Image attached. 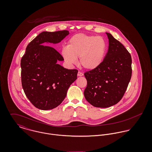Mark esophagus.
Masks as SVG:
<instances>
[{"label": "esophagus", "mask_w": 152, "mask_h": 152, "mask_svg": "<svg viewBox=\"0 0 152 152\" xmlns=\"http://www.w3.org/2000/svg\"><path fill=\"white\" fill-rule=\"evenodd\" d=\"M83 75H84V74H83V72H80V71H78V72L77 75H78V77H81V76H83Z\"/></svg>", "instance_id": "obj_1"}]
</instances>
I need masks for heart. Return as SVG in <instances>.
Instances as JSON below:
<instances>
[{
  "mask_svg": "<svg viewBox=\"0 0 152 152\" xmlns=\"http://www.w3.org/2000/svg\"><path fill=\"white\" fill-rule=\"evenodd\" d=\"M107 48L106 41L102 37L80 33L69 40L61 53L68 65L76 64L77 58L80 57V63L83 68L94 70L102 63Z\"/></svg>",
  "mask_w": 152,
  "mask_h": 152,
  "instance_id": "1",
  "label": "heart"
}]
</instances>
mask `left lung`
<instances>
[{"instance_id": "obj_1", "label": "left lung", "mask_w": 152, "mask_h": 152, "mask_svg": "<svg viewBox=\"0 0 152 152\" xmlns=\"http://www.w3.org/2000/svg\"><path fill=\"white\" fill-rule=\"evenodd\" d=\"M106 34L108 51L102 63L96 69L84 73L87 81L84 96L97 108H108L119 102L132 76L130 53L111 34Z\"/></svg>"}]
</instances>
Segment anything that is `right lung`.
<instances>
[{"label": "right lung", "mask_w": 152, "mask_h": 152, "mask_svg": "<svg viewBox=\"0 0 152 152\" xmlns=\"http://www.w3.org/2000/svg\"><path fill=\"white\" fill-rule=\"evenodd\" d=\"M69 34L67 30L43 31L28 44L22 57V84L24 92L37 108L49 110L58 107L77 78V69H68L57 63L64 60L54 48Z\"/></svg>", "instance_id": "right-lung-1"}]
</instances>
